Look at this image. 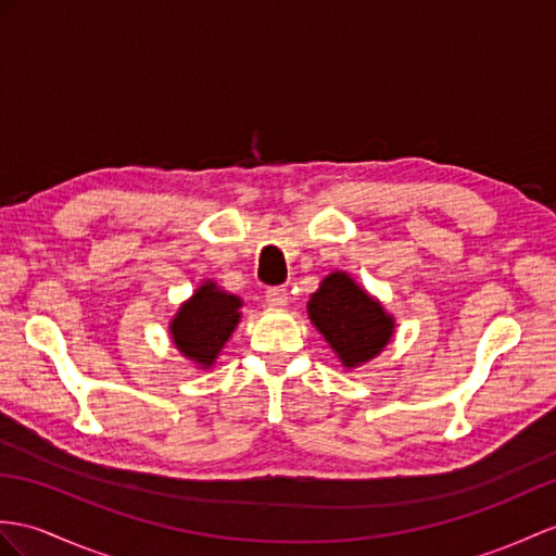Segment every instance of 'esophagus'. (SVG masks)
I'll list each match as a JSON object with an SVG mask.
<instances>
[{"label":"esophagus","instance_id":"obj_1","mask_svg":"<svg viewBox=\"0 0 556 556\" xmlns=\"http://www.w3.org/2000/svg\"><path fill=\"white\" fill-rule=\"evenodd\" d=\"M266 304L274 306V308H282L288 304V288L286 286H278V288H268L266 290Z\"/></svg>","mask_w":556,"mask_h":556}]
</instances>
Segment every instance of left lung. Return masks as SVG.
<instances>
[{
    "label": "left lung",
    "mask_w": 556,
    "mask_h": 556,
    "mask_svg": "<svg viewBox=\"0 0 556 556\" xmlns=\"http://www.w3.org/2000/svg\"><path fill=\"white\" fill-rule=\"evenodd\" d=\"M306 311L346 370L372 361L394 334V316L344 270L323 278Z\"/></svg>",
    "instance_id": "8db88e82"
}]
</instances>
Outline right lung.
Segmentation results:
<instances>
[{"label":"right lung","instance_id":"right-lung-1","mask_svg":"<svg viewBox=\"0 0 556 556\" xmlns=\"http://www.w3.org/2000/svg\"><path fill=\"white\" fill-rule=\"evenodd\" d=\"M240 296L228 294L216 288V282L205 280L191 300L179 306L169 323L174 346L200 368H212L240 323Z\"/></svg>","mask_w":556,"mask_h":556}]
</instances>
